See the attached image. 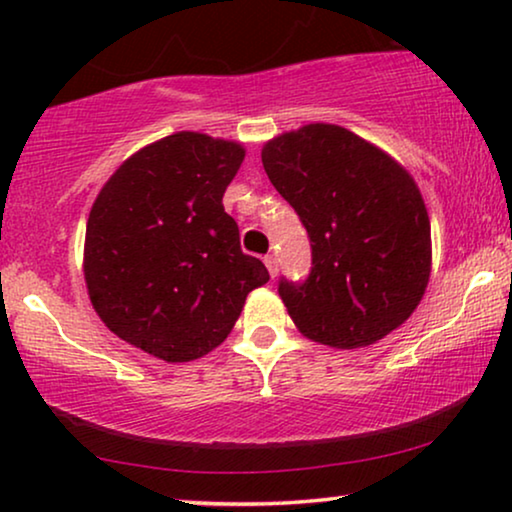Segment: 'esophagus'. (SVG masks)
I'll return each mask as SVG.
<instances>
[{
	"label": "esophagus",
	"instance_id": "34e87169",
	"mask_svg": "<svg viewBox=\"0 0 512 512\" xmlns=\"http://www.w3.org/2000/svg\"><path fill=\"white\" fill-rule=\"evenodd\" d=\"M263 263H265V268H268V272H270V275L272 277H277V258L275 256H272V254H268V256H265L263 258Z\"/></svg>",
	"mask_w": 512,
	"mask_h": 512
}]
</instances>
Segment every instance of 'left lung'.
I'll return each mask as SVG.
<instances>
[{"label": "left lung", "instance_id": "1", "mask_svg": "<svg viewBox=\"0 0 512 512\" xmlns=\"http://www.w3.org/2000/svg\"><path fill=\"white\" fill-rule=\"evenodd\" d=\"M261 160L312 242L310 277L279 282L298 331L359 349L401 326L431 275L429 212L410 172L333 123L272 137Z\"/></svg>", "mask_w": 512, "mask_h": 512}]
</instances>
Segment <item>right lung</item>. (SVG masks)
I'll return each instance as SVG.
<instances>
[{
  "mask_svg": "<svg viewBox=\"0 0 512 512\" xmlns=\"http://www.w3.org/2000/svg\"><path fill=\"white\" fill-rule=\"evenodd\" d=\"M244 146L174 132L125 160L90 209L83 277L97 317L167 363L200 359L233 331L244 300L268 282L242 254L223 193Z\"/></svg>",
  "mask_w": 512,
  "mask_h": 512,
  "instance_id": "1",
  "label": "right lung"
}]
</instances>
